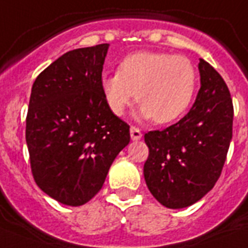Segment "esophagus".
<instances>
[{"mask_svg": "<svg viewBox=\"0 0 248 248\" xmlns=\"http://www.w3.org/2000/svg\"><path fill=\"white\" fill-rule=\"evenodd\" d=\"M130 134H131V139L134 140V141H138V140L141 139V136H143L139 128H136V127L130 128Z\"/></svg>", "mask_w": 248, "mask_h": 248, "instance_id": "34e87169", "label": "esophagus"}]
</instances>
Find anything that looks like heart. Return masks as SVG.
I'll list each match as a JSON object with an SVG mask.
<instances>
[{
	"instance_id": "1",
	"label": "heart",
	"mask_w": 248,
	"mask_h": 248,
	"mask_svg": "<svg viewBox=\"0 0 248 248\" xmlns=\"http://www.w3.org/2000/svg\"><path fill=\"white\" fill-rule=\"evenodd\" d=\"M197 72L183 55L139 51L121 60L118 71L101 76L100 89L110 112L122 116L136 96L138 117L155 124L180 118L192 103Z\"/></svg>"
}]
</instances>
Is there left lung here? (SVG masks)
Segmentation results:
<instances>
[{"mask_svg": "<svg viewBox=\"0 0 248 248\" xmlns=\"http://www.w3.org/2000/svg\"><path fill=\"white\" fill-rule=\"evenodd\" d=\"M201 87L179 122L144 135L149 155L144 179L167 208H185L207 194L219 179L232 140L233 104L221 76L200 59Z\"/></svg>", "mask_w": 248, "mask_h": 248, "instance_id": "1", "label": "left lung"}]
</instances>
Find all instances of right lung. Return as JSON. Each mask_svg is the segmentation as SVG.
I'll return each mask as SVG.
<instances>
[{
    "label": "right lung",
    "mask_w": 248,
    "mask_h": 248,
    "mask_svg": "<svg viewBox=\"0 0 248 248\" xmlns=\"http://www.w3.org/2000/svg\"><path fill=\"white\" fill-rule=\"evenodd\" d=\"M109 44L76 48L32 86L25 140L36 184L67 206H82L104 184L130 127L105 103L100 78Z\"/></svg>",
    "instance_id": "1"
}]
</instances>
